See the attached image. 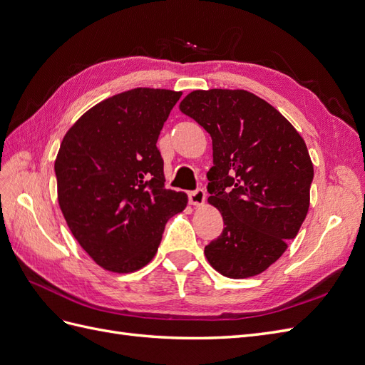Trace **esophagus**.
I'll return each instance as SVG.
<instances>
[{
  "label": "esophagus",
  "mask_w": 365,
  "mask_h": 365,
  "mask_svg": "<svg viewBox=\"0 0 365 365\" xmlns=\"http://www.w3.org/2000/svg\"><path fill=\"white\" fill-rule=\"evenodd\" d=\"M189 201H190L192 205H196V207L202 205L205 202V192H204V189H196V190L190 192L189 193Z\"/></svg>",
  "instance_id": "obj_1"
}]
</instances>
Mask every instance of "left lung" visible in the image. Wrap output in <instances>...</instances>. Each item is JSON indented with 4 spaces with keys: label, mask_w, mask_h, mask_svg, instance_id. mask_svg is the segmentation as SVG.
Masks as SVG:
<instances>
[{
    "label": "left lung",
    "mask_w": 365,
    "mask_h": 365,
    "mask_svg": "<svg viewBox=\"0 0 365 365\" xmlns=\"http://www.w3.org/2000/svg\"><path fill=\"white\" fill-rule=\"evenodd\" d=\"M180 111L213 141L208 202L224 219L204 254L230 279L268 269L307 215L314 164L306 143L277 109L245 90H196Z\"/></svg>",
    "instance_id": "1"
}]
</instances>
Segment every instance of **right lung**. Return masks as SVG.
Instances as JSON below:
<instances>
[{"label": "right lung", "instance_id": "right-lung-1", "mask_svg": "<svg viewBox=\"0 0 365 365\" xmlns=\"http://www.w3.org/2000/svg\"><path fill=\"white\" fill-rule=\"evenodd\" d=\"M181 91L134 88L97 103L65 134L54 161L58 201L98 267L134 272L155 256L187 195L164 189L158 135Z\"/></svg>", "mask_w": 365, "mask_h": 365}]
</instances>
